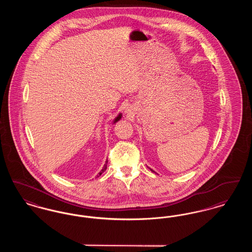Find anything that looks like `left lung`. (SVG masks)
I'll return each instance as SVG.
<instances>
[{"mask_svg":"<svg viewBox=\"0 0 252 252\" xmlns=\"http://www.w3.org/2000/svg\"><path fill=\"white\" fill-rule=\"evenodd\" d=\"M151 171H152V170H151Z\"/></svg>","mask_w":252,"mask_h":252,"instance_id":"obj_1","label":"left lung"}]
</instances>
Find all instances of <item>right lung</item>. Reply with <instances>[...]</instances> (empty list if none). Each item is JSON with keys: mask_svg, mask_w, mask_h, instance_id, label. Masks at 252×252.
Wrapping results in <instances>:
<instances>
[{"mask_svg": "<svg viewBox=\"0 0 252 252\" xmlns=\"http://www.w3.org/2000/svg\"><path fill=\"white\" fill-rule=\"evenodd\" d=\"M121 118H122V114H119L115 119H114V121H113V124H115L116 122H118V121L120 120ZM107 164H108V160L106 161V163H105V165H104V167H103V169L100 171V173H99V176H101V174L102 173H104L105 171H106V169H107Z\"/></svg>", "mask_w": 252, "mask_h": 252, "instance_id": "1", "label": "right lung"}]
</instances>
